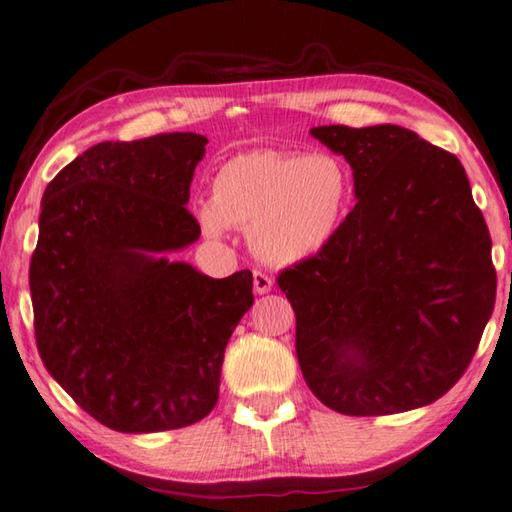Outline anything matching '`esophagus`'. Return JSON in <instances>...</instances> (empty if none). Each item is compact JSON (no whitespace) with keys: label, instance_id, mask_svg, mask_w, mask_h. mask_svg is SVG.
Segmentation results:
<instances>
[{"label":"esophagus","instance_id":"1","mask_svg":"<svg viewBox=\"0 0 512 512\" xmlns=\"http://www.w3.org/2000/svg\"><path fill=\"white\" fill-rule=\"evenodd\" d=\"M272 288H274L272 276H267L265 272L256 270V272H254V292H256V294H267Z\"/></svg>","mask_w":512,"mask_h":512}]
</instances>
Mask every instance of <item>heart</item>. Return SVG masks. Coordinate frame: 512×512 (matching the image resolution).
<instances>
[{"label":"heart","instance_id":"obj_1","mask_svg":"<svg viewBox=\"0 0 512 512\" xmlns=\"http://www.w3.org/2000/svg\"><path fill=\"white\" fill-rule=\"evenodd\" d=\"M351 175L328 152L251 150L224 161L197 222L213 240L249 229L251 249L272 265H297L324 251L342 229Z\"/></svg>","mask_w":512,"mask_h":512}]
</instances>
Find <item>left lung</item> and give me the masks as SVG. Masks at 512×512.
Returning a JSON list of instances; mask_svg holds the SVG:
<instances>
[{
    "label": "left lung",
    "mask_w": 512,
    "mask_h": 512,
    "mask_svg": "<svg viewBox=\"0 0 512 512\" xmlns=\"http://www.w3.org/2000/svg\"><path fill=\"white\" fill-rule=\"evenodd\" d=\"M353 168L357 204L335 240L279 274L310 391L346 416L445 396L495 308L490 233L450 152L400 125H319Z\"/></svg>",
    "instance_id": "obj_1"
}]
</instances>
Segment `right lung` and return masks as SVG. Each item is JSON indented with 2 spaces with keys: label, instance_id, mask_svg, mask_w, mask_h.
Returning <instances> with one entry per match:
<instances>
[{
  "label": "right lung",
  "instance_id": "1",
  "mask_svg": "<svg viewBox=\"0 0 512 512\" xmlns=\"http://www.w3.org/2000/svg\"><path fill=\"white\" fill-rule=\"evenodd\" d=\"M209 139L103 141L51 179L29 285L44 366L80 409L123 434L179 429L218 402L251 272L211 279L170 261L200 238L188 213Z\"/></svg>",
  "mask_w": 512,
  "mask_h": 512
}]
</instances>
